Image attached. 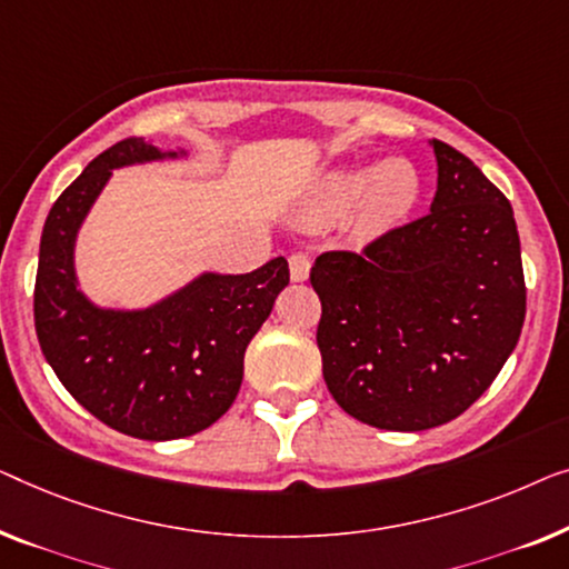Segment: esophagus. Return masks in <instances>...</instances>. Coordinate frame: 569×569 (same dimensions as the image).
Instances as JSON below:
<instances>
[{
  "mask_svg": "<svg viewBox=\"0 0 569 569\" xmlns=\"http://www.w3.org/2000/svg\"><path fill=\"white\" fill-rule=\"evenodd\" d=\"M288 268H291V278H293L296 283L307 281V278H309V268H311L309 254H303V252H293L291 258H288Z\"/></svg>",
  "mask_w": 569,
  "mask_h": 569,
  "instance_id": "34e87169",
  "label": "esophagus"
}]
</instances>
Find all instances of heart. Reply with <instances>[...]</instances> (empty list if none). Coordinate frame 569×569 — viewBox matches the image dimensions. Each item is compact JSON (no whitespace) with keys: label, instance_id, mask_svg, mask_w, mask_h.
<instances>
[{"label":"heart","instance_id":"b5f03b06","mask_svg":"<svg viewBox=\"0 0 569 569\" xmlns=\"http://www.w3.org/2000/svg\"><path fill=\"white\" fill-rule=\"evenodd\" d=\"M363 196V219L387 227L402 219L420 196V178L405 159H389L379 167H346L327 174L322 201L330 208H348Z\"/></svg>","mask_w":569,"mask_h":569}]
</instances>
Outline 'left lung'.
Here are the masks:
<instances>
[{"instance_id":"left-lung-1","label":"left lung","mask_w":569,"mask_h":569,"mask_svg":"<svg viewBox=\"0 0 569 569\" xmlns=\"http://www.w3.org/2000/svg\"><path fill=\"white\" fill-rule=\"evenodd\" d=\"M430 213L361 250L322 252L317 346L342 410L381 430H428L490 389L526 319L513 208L482 170L433 139Z\"/></svg>"}]
</instances>
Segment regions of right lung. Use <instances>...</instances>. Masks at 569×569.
I'll return each instance as SVG.
<instances>
[{
    "mask_svg": "<svg viewBox=\"0 0 569 569\" xmlns=\"http://www.w3.org/2000/svg\"><path fill=\"white\" fill-rule=\"evenodd\" d=\"M162 157L123 139L94 157L48 211L33 315L46 361L71 397L118 433L172 441L201 433L234 402L244 350L288 286L276 258L244 276H203L147 311L94 309L74 283V237L121 164Z\"/></svg>",
    "mask_w": 569,
    "mask_h": 569,
    "instance_id": "add662e5",
    "label": "right lung"
}]
</instances>
